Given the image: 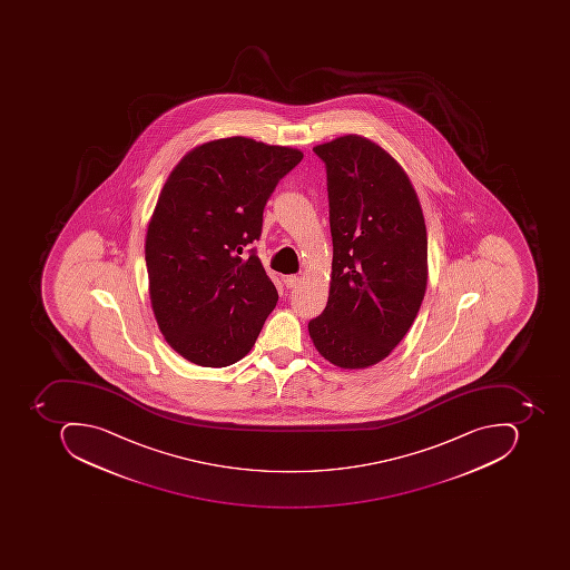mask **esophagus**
I'll use <instances>...</instances> for the list:
<instances>
[{
	"instance_id": "34e87169",
	"label": "esophagus",
	"mask_w": 570,
	"mask_h": 570,
	"mask_svg": "<svg viewBox=\"0 0 570 570\" xmlns=\"http://www.w3.org/2000/svg\"><path fill=\"white\" fill-rule=\"evenodd\" d=\"M283 281L284 286H286L287 289H293V287H296V284H298L299 277L293 276V274H291V276H284Z\"/></svg>"
}]
</instances>
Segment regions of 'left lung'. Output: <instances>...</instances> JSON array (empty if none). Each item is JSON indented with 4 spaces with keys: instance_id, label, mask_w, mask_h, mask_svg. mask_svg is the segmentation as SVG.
<instances>
[{
    "instance_id": "1",
    "label": "left lung",
    "mask_w": 570,
    "mask_h": 570,
    "mask_svg": "<svg viewBox=\"0 0 570 570\" xmlns=\"http://www.w3.org/2000/svg\"><path fill=\"white\" fill-rule=\"evenodd\" d=\"M327 168L331 289L309 321L316 351L344 370L376 365L407 334L429 283L423 210L401 164L344 135L313 147Z\"/></svg>"
}]
</instances>
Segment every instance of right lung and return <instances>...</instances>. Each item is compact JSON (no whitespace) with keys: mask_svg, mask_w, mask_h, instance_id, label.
<instances>
[{"mask_svg":"<svg viewBox=\"0 0 570 570\" xmlns=\"http://www.w3.org/2000/svg\"><path fill=\"white\" fill-rule=\"evenodd\" d=\"M302 159L291 147L219 138L185 154L164 183L146 236L150 305L166 343L195 365L245 357L276 308V286L246 246Z\"/></svg>","mask_w":570,"mask_h":570,"instance_id":"1","label":"right lung"}]
</instances>
